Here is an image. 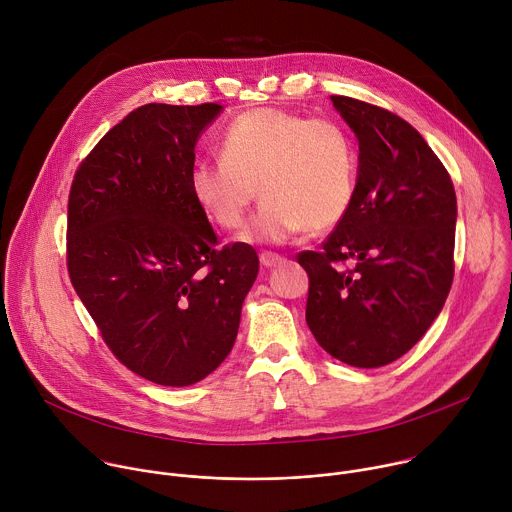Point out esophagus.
Returning <instances> with one entry per match:
<instances>
[{"mask_svg":"<svg viewBox=\"0 0 512 512\" xmlns=\"http://www.w3.org/2000/svg\"><path fill=\"white\" fill-rule=\"evenodd\" d=\"M259 261H261V265H263L265 269H271V267L281 265V263H283V257L277 255V253H271V251H263V253L259 255Z\"/></svg>","mask_w":512,"mask_h":512,"instance_id":"esophagus-1","label":"esophagus"}]
</instances>
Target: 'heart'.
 <instances>
[{
	"label": "heart",
	"mask_w": 512,
	"mask_h": 512,
	"mask_svg": "<svg viewBox=\"0 0 512 512\" xmlns=\"http://www.w3.org/2000/svg\"><path fill=\"white\" fill-rule=\"evenodd\" d=\"M358 154L350 131L332 117L259 107L231 121L221 158L192 166L190 188L210 221L225 231L247 223L245 241L279 243L300 231L336 227L352 206Z\"/></svg>",
	"instance_id": "heart-1"
}]
</instances>
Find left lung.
Wrapping results in <instances>:
<instances>
[{
    "mask_svg": "<svg viewBox=\"0 0 512 512\" xmlns=\"http://www.w3.org/2000/svg\"><path fill=\"white\" fill-rule=\"evenodd\" d=\"M330 99L356 133L358 180L322 249L298 253L310 277L306 322L328 354L375 369L411 350L446 304L456 192L405 119L352 97Z\"/></svg>",
    "mask_w": 512,
    "mask_h": 512,
    "instance_id": "1",
    "label": "left lung"
}]
</instances>
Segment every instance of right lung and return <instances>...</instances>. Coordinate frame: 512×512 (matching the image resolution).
<instances>
[{
    "label": "right lung",
    "mask_w": 512,
    "mask_h": 512,
    "mask_svg": "<svg viewBox=\"0 0 512 512\" xmlns=\"http://www.w3.org/2000/svg\"><path fill=\"white\" fill-rule=\"evenodd\" d=\"M221 105L148 103L111 127L68 194L66 267L113 356L164 387L202 381L237 338L259 257L221 245L190 188Z\"/></svg>",
    "instance_id": "obj_1"
}]
</instances>
